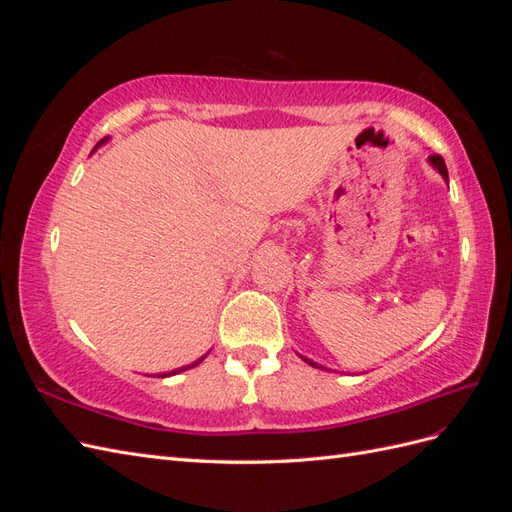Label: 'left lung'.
Segmentation results:
<instances>
[{"mask_svg": "<svg viewBox=\"0 0 512 512\" xmlns=\"http://www.w3.org/2000/svg\"><path fill=\"white\" fill-rule=\"evenodd\" d=\"M427 162L438 170L440 173V177L448 183V170H446V164H444V160H442V156H429L427 158ZM301 356V354H299ZM301 359L307 363V365H312V367H316V369H327L324 365H320V363H316V361H312V359H307V356H301ZM327 371H331V369H327Z\"/></svg>", "mask_w": 512, "mask_h": 512, "instance_id": "left-lung-1", "label": "left lung"}]
</instances>
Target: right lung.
<instances>
[{"label": "right lung", "instance_id": "1", "mask_svg": "<svg viewBox=\"0 0 512 512\" xmlns=\"http://www.w3.org/2000/svg\"><path fill=\"white\" fill-rule=\"evenodd\" d=\"M108 141V138H102V141L94 147V151L102 145V143H106ZM209 354V352H207ZM207 354H203V356H200V359H196L194 363H190V365H185V367H179V369H173V371H164V374H158V378H168V376H175V374H181V371H185V369H192V367H196V365H200V363H203L205 359H207Z\"/></svg>", "mask_w": 512, "mask_h": 512}]
</instances>
